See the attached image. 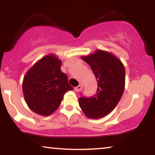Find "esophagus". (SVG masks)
<instances>
[{
	"instance_id": "34e87169",
	"label": "esophagus",
	"mask_w": 155,
	"mask_h": 155,
	"mask_svg": "<svg viewBox=\"0 0 155 155\" xmlns=\"http://www.w3.org/2000/svg\"><path fill=\"white\" fill-rule=\"evenodd\" d=\"M82 89V84H79V85L75 87L74 88V90H75V92H79L80 91H81Z\"/></svg>"
}]
</instances>
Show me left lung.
<instances>
[{
	"instance_id": "left-lung-1",
	"label": "left lung",
	"mask_w": 155,
	"mask_h": 155,
	"mask_svg": "<svg viewBox=\"0 0 155 155\" xmlns=\"http://www.w3.org/2000/svg\"><path fill=\"white\" fill-rule=\"evenodd\" d=\"M92 68L98 88L94 96L81 97L78 102L87 117L97 119L107 116L116 107L125 88V68L111 53L97 50L81 58Z\"/></svg>"
}]
</instances>
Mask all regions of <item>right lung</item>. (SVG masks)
<instances>
[{
  "label": "right lung",
  "instance_id": "obj_1",
  "mask_svg": "<svg viewBox=\"0 0 155 155\" xmlns=\"http://www.w3.org/2000/svg\"><path fill=\"white\" fill-rule=\"evenodd\" d=\"M61 60L49 54L37 61L25 74L22 91L27 106L41 116H49L60 106L65 93L73 90L61 70Z\"/></svg>",
  "mask_w": 155,
  "mask_h": 155
}]
</instances>
